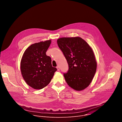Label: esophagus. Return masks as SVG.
Segmentation results:
<instances>
[{"instance_id":"obj_1","label":"esophagus","mask_w":122,"mask_h":122,"mask_svg":"<svg viewBox=\"0 0 122 122\" xmlns=\"http://www.w3.org/2000/svg\"><path fill=\"white\" fill-rule=\"evenodd\" d=\"M56 68H57V71H59V69H60V68H59V66H56Z\"/></svg>"}]
</instances>
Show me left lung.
<instances>
[{"mask_svg":"<svg viewBox=\"0 0 122 122\" xmlns=\"http://www.w3.org/2000/svg\"><path fill=\"white\" fill-rule=\"evenodd\" d=\"M57 42L68 65V71L63 73L66 83L75 90L84 89L91 82L97 69L92 48L78 37L61 38Z\"/></svg>","mask_w":122,"mask_h":122,"instance_id":"left-lung-1","label":"left lung"}]
</instances>
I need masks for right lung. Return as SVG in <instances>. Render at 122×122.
<instances>
[{
    "mask_svg": "<svg viewBox=\"0 0 122 122\" xmlns=\"http://www.w3.org/2000/svg\"><path fill=\"white\" fill-rule=\"evenodd\" d=\"M51 40L31 45L25 51L21 61L22 76L32 88L41 89L51 81L56 67L52 66L51 58L46 54Z\"/></svg>",
    "mask_w": 122,
    "mask_h": 122,
    "instance_id": "obj_1",
    "label": "right lung"
}]
</instances>
